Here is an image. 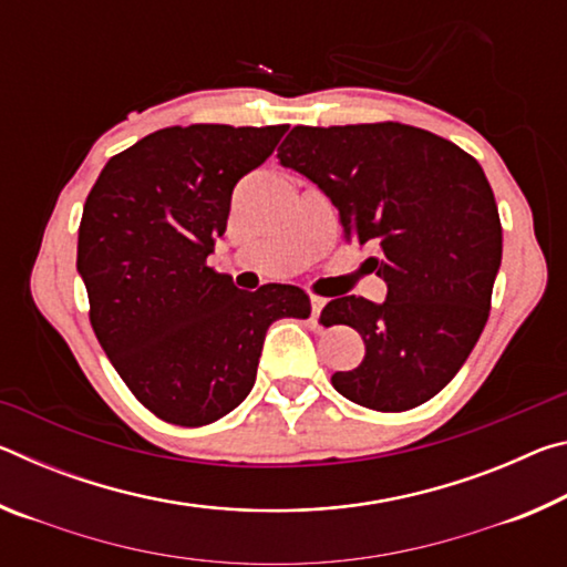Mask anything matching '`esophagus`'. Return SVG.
<instances>
[{"label": "esophagus", "instance_id": "34e87169", "mask_svg": "<svg viewBox=\"0 0 567 567\" xmlns=\"http://www.w3.org/2000/svg\"><path fill=\"white\" fill-rule=\"evenodd\" d=\"M324 297H318V295H312L310 297V305H312V322H318V318H320V312H322V307H324Z\"/></svg>", "mask_w": 567, "mask_h": 567}]
</instances>
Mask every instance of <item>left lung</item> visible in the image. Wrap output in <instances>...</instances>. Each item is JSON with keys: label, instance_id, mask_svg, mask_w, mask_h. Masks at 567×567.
Returning a JSON list of instances; mask_svg holds the SVG:
<instances>
[{"label": "left lung", "instance_id": "left-lung-1", "mask_svg": "<svg viewBox=\"0 0 567 567\" xmlns=\"http://www.w3.org/2000/svg\"><path fill=\"white\" fill-rule=\"evenodd\" d=\"M282 167L315 182L338 207L344 239L372 245L385 302L344 295L322 324H350L364 358L334 372L352 402L402 412L435 398L463 368L487 322L503 229L483 167L427 130L400 122L292 127Z\"/></svg>", "mask_w": 567, "mask_h": 567}]
</instances>
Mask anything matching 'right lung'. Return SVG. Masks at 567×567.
Instances as JSON below:
<instances>
[{
	"instance_id": "obj_1",
	"label": "right lung",
	"mask_w": 567,
	"mask_h": 567,
	"mask_svg": "<svg viewBox=\"0 0 567 567\" xmlns=\"http://www.w3.org/2000/svg\"><path fill=\"white\" fill-rule=\"evenodd\" d=\"M287 124H189L114 155L84 203L76 272L90 322L142 405L172 425L215 422L257 378L267 328L310 318L295 285L243 292L207 267L233 189L272 155Z\"/></svg>"
}]
</instances>
